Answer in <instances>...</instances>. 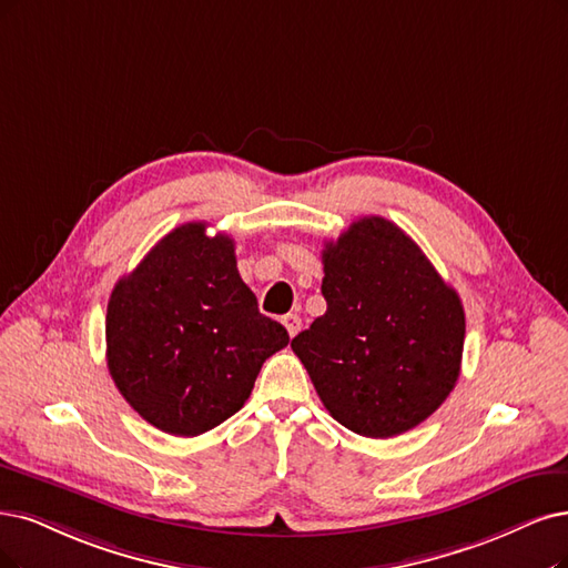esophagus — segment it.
<instances>
[{"label":"esophagus","instance_id":"1","mask_svg":"<svg viewBox=\"0 0 568 568\" xmlns=\"http://www.w3.org/2000/svg\"><path fill=\"white\" fill-rule=\"evenodd\" d=\"M283 325H285L290 337H295V334L302 329V318L297 316V313H287V316H283Z\"/></svg>","mask_w":568,"mask_h":568}]
</instances>
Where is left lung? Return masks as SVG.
I'll return each instance as SVG.
<instances>
[{
  "instance_id": "8db88e82",
  "label": "left lung",
  "mask_w": 568,
  "mask_h": 568,
  "mask_svg": "<svg viewBox=\"0 0 568 568\" xmlns=\"http://www.w3.org/2000/svg\"><path fill=\"white\" fill-rule=\"evenodd\" d=\"M327 311L292 339L325 409L363 437L412 430L447 400L466 313L400 226L355 220L323 250Z\"/></svg>"
}]
</instances>
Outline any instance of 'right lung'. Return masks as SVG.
I'll return each mask as SVG.
<instances>
[{
	"mask_svg": "<svg viewBox=\"0 0 568 568\" xmlns=\"http://www.w3.org/2000/svg\"><path fill=\"white\" fill-rule=\"evenodd\" d=\"M189 222L123 276L108 304V367L146 424L194 437L234 416L290 344L236 268L234 239Z\"/></svg>",
	"mask_w": 568,
	"mask_h": 568,
	"instance_id": "right-lung-1",
	"label": "right lung"
}]
</instances>
